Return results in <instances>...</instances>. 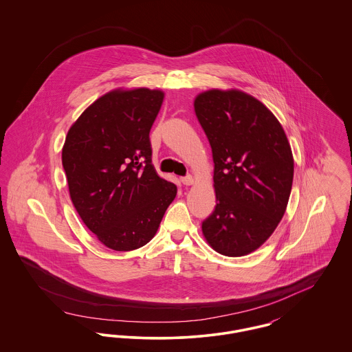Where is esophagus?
<instances>
[{
	"mask_svg": "<svg viewBox=\"0 0 352 352\" xmlns=\"http://www.w3.org/2000/svg\"><path fill=\"white\" fill-rule=\"evenodd\" d=\"M181 182H182L184 186H191V184H194L195 179H194V177H192V175H187V177L181 178Z\"/></svg>",
	"mask_w": 352,
	"mask_h": 352,
	"instance_id": "esophagus-1",
	"label": "esophagus"
}]
</instances>
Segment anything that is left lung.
<instances>
[{
    "label": "left lung",
    "instance_id": "obj_1",
    "mask_svg": "<svg viewBox=\"0 0 352 352\" xmlns=\"http://www.w3.org/2000/svg\"><path fill=\"white\" fill-rule=\"evenodd\" d=\"M194 109L214 158L217 206L201 224L210 247L240 257L260 248L284 217L294 160L280 121L240 89L201 92Z\"/></svg>",
    "mask_w": 352,
    "mask_h": 352
}]
</instances>
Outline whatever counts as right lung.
Listing matches in <instances>:
<instances>
[{
    "instance_id": "add662e5",
    "label": "right lung",
    "mask_w": 352,
    "mask_h": 352,
    "mask_svg": "<svg viewBox=\"0 0 352 352\" xmlns=\"http://www.w3.org/2000/svg\"><path fill=\"white\" fill-rule=\"evenodd\" d=\"M164 91L118 88L94 101L62 149L69 198L87 228L113 251L149 243L177 186L151 164L149 133Z\"/></svg>"
}]
</instances>
